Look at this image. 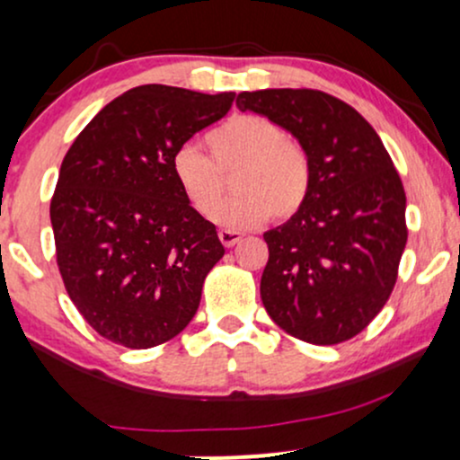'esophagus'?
<instances>
[{
	"label": "esophagus",
	"instance_id": "34e87169",
	"mask_svg": "<svg viewBox=\"0 0 460 460\" xmlns=\"http://www.w3.org/2000/svg\"><path fill=\"white\" fill-rule=\"evenodd\" d=\"M218 237H220V242H223V244L229 248V246H235L237 242L242 240V234H240V231H234V229H220Z\"/></svg>",
	"mask_w": 460,
	"mask_h": 460
}]
</instances>
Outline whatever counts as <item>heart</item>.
Segmentation results:
<instances>
[{
  "mask_svg": "<svg viewBox=\"0 0 460 460\" xmlns=\"http://www.w3.org/2000/svg\"><path fill=\"white\" fill-rule=\"evenodd\" d=\"M209 157L181 146L171 160L172 177L188 203L208 216L222 193V172L238 166L232 178L236 194L217 206L214 223L226 229H251L270 214L288 220L303 209L311 190L307 151L285 138V131L257 114L234 116L205 136Z\"/></svg>",
  "mask_w": 460,
  "mask_h": 460,
  "instance_id": "1",
  "label": "heart"
}]
</instances>
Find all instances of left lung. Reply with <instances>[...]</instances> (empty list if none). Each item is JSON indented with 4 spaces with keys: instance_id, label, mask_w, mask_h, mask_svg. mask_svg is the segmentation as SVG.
<instances>
[{
    "instance_id": "left-lung-1",
    "label": "left lung",
    "mask_w": 460,
    "mask_h": 460,
    "mask_svg": "<svg viewBox=\"0 0 460 460\" xmlns=\"http://www.w3.org/2000/svg\"><path fill=\"white\" fill-rule=\"evenodd\" d=\"M235 103L289 131L311 160L303 209L263 234V307L309 344L350 340L387 303L406 246V197L392 157L355 108L326 93L266 88Z\"/></svg>"
}]
</instances>
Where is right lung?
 Instances as JSON below:
<instances>
[{
    "label": "right lung",
    "instance_id": "1",
    "mask_svg": "<svg viewBox=\"0 0 460 460\" xmlns=\"http://www.w3.org/2000/svg\"><path fill=\"white\" fill-rule=\"evenodd\" d=\"M234 99L162 84L131 88L99 110L62 160L49 208L58 268L105 340L160 346L197 314L225 246L183 197L171 160Z\"/></svg>",
    "mask_w": 460,
    "mask_h": 460
}]
</instances>
